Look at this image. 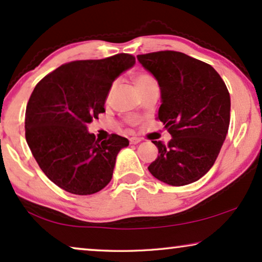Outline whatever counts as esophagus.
Segmentation results:
<instances>
[{
	"instance_id": "1",
	"label": "esophagus",
	"mask_w": 262,
	"mask_h": 262,
	"mask_svg": "<svg viewBox=\"0 0 262 262\" xmlns=\"http://www.w3.org/2000/svg\"><path fill=\"white\" fill-rule=\"evenodd\" d=\"M141 141H142V139L139 138V137H131V138H130V143H131V144H138V143L141 142Z\"/></svg>"
}]
</instances>
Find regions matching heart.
<instances>
[{
	"label": "heart",
	"mask_w": 262,
	"mask_h": 262,
	"mask_svg": "<svg viewBox=\"0 0 262 262\" xmlns=\"http://www.w3.org/2000/svg\"><path fill=\"white\" fill-rule=\"evenodd\" d=\"M134 82H135L136 87H137L138 91L141 92L142 89H144L146 87V85L150 84V83H152V82H155V80H154V78L150 76L149 74H146V73H138V74H136L135 76H134ZM114 89H116V82H113V83L111 84L108 92H107V95H106L107 101H110L111 98H112Z\"/></svg>",
	"instance_id": "1"
}]
</instances>
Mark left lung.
Segmentation results:
<instances>
[{"label": "left lung", "instance_id": "left-lung-1", "mask_svg": "<svg viewBox=\"0 0 262 262\" xmlns=\"http://www.w3.org/2000/svg\"><path fill=\"white\" fill-rule=\"evenodd\" d=\"M139 63L159 82L156 119L166 125L168 144L152 141L160 155L148 167L171 186L192 184L213 166L230 123V95L210 64L178 51L138 55Z\"/></svg>", "mask_w": 262, "mask_h": 262}]
</instances>
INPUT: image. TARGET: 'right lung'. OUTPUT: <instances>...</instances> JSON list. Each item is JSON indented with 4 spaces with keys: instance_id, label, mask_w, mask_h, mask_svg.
Wrapping results in <instances>:
<instances>
[{
    "instance_id": "add662e5",
    "label": "right lung",
    "mask_w": 262,
    "mask_h": 262,
    "mask_svg": "<svg viewBox=\"0 0 262 262\" xmlns=\"http://www.w3.org/2000/svg\"><path fill=\"white\" fill-rule=\"evenodd\" d=\"M135 63L128 53L74 60L46 75L32 92L25 114L27 144L44 174L64 191L93 194L112 179L127 138L112 134L100 142L87 124L105 112L111 84Z\"/></svg>"
}]
</instances>
